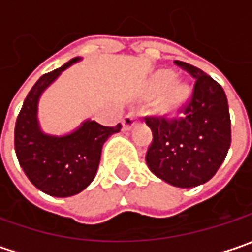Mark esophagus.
<instances>
[{
  "instance_id": "obj_1",
  "label": "esophagus",
  "mask_w": 252,
  "mask_h": 252,
  "mask_svg": "<svg viewBox=\"0 0 252 252\" xmlns=\"http://www.w3.org/2000/svg\"><path fill=\"white\" fill-rule=\"evenodd\" d=\"M134 123H136V115L131 112L129 115H126L125 119H123V130H130L131 127L134 126Z\"/></svg>"
}]
</instances>
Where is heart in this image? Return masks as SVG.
<instances>
[{
	"label": "heart",
	"mask_w": 252,
	"mask_h": 252,
	"mask_svg": "<svg viewBox=\"0 0 252 252\" xmlns=\"http://www.w3.org/2000/svg\"><path fill=\"white\" fill-rule=\"evenodd\" d=\"M149 91L151 95L160 94L158 106L161 111L172 112L185 102L190 88L185 81L172 78V74L169 71H158L151 78Z\"/></svg>",
	"instance_id": "obj_1"
}]
</instances>
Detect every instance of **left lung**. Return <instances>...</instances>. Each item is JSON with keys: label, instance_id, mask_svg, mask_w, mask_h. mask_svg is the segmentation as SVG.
<instances>
[{"label": "left lung", "instance_id": "8db88e82", "mask_svg": "<svg viewBox=\"0 0 252 252\" xmlns=\"http://www.w3.org/2000/svg\"><path fill=\"white\" fill-rule=\"evenodd\" d=\"M175 64L196 78L193 94L182 118H146L153 131L146 162L169 185L193 188L208 182L223 164L231 143V123L220 84L192 64Z\"/></svg>", "mask_w": 252, "mask_h": 252}]
</instances>
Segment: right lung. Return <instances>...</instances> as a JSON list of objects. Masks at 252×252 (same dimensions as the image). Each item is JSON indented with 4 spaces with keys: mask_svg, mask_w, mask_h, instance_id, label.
Returning a JSON list of instances; mask_svg holds the SVG:
<instances>
[{
    "mask_svg": "<svg viewBox=\"0 0 252 252\" xmlns=\"http://www.w3.org/2000/svg\"><path fill=\"white\" fill-rule=\"evenodd\" d=\"M80 60L81 57H74L42 75L25 98L15 125V153L26 177L36 188L56 198L77 195L91 184L99 167L103 143L122 129L121 123L108 127L91 119L64 136L47 134L40 129L37 105L42 94L65 68Z\"/></svg>",
    "mask_w": 252,
    "mask_h": 252,
    "instance_id": "add662e5",
    "label": "right lung"
}]
</instances>
